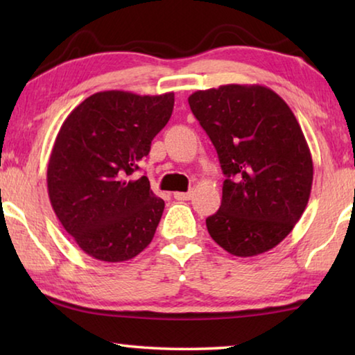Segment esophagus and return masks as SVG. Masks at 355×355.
<instances>
[{
	"label": "esophagus",
	"mask_w": 355,
	"mask_h": 355,
	"mask_svg": "<svg viewBox=\"0 0 355 355\" xmlns=\"http://www.w3.org/2000/svg\"><path fill=\"white\" fill-rule=\"evenodd\" d=\"M173 197H175L177 200H191L192 194L191 192H173Z\"/></svg>",
	"instance_id": "obj_1"
}]
</instances>
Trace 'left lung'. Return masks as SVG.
<instances>
[{"label": "left lung", "mask_w": 355, "mask_h": 355, "mask_svg": "<svg viewBox=\"0 0 355 355\" xmlns=\"http://www.w3.org/2000/svg\"><path fill=\"white\" fill-rule=\"evenodd\" d=\"M225 180L209 236L228 254L254 257L290 235L309 203L313 161L300 125L271 89L227 84L189 95Z\"/></svg>", "instance_id": "8db88e82"}]
</instances>
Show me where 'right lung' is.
<instances>
[{"label": "right lung", "mask_w": 355, "mask_h": 355, "mask_svg": "<svg viewBox=\"0 0 355 355\" xmlns=\"http://www.w3.org/2000/svg\"><path fill=\"white\" fill-rule=\"evenodd\" d=\"M173 94L97 92L64 120L46 184L59 222L95 260L120 263L152 243L164 200L135 178L153 137L169 122Z\"/></svg>", "instance_id": "obj_1"}]
</instances>
